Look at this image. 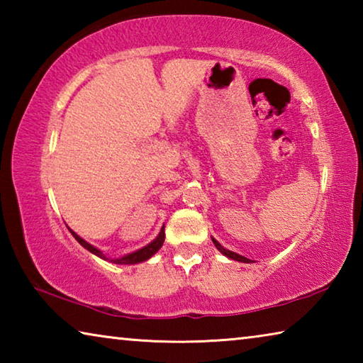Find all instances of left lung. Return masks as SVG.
Instances as JSON below:
<instances>
[{
    "label": "left lung",
    "instance_id": "obj_1",
    "mask_svg": "<svg viewBox=\"0 0 363 363\" xmlns=\"http://www.w3.org/2000/svg\"><path fill=\"white\" fill-rule=\"evenodd\" d=\"M213 243H214V247H216L220 251V253H223L227 257H230V259H235L238 262H251L248 257H245L242 255H237V253H233V251H229V250H225L224 247H220V243L218 240H214V238H213Z\"/></svg>",
    "mask_w": 363,
    "mask_h": 363
}]
</instances>
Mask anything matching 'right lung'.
Wrapping results in <instances>:
<instances>
[{
	"label": "right lung",
	"mask_w": 363,
	"mask_h": 363,
	"mask_svg": "<svg viewBox=\"0 0 363 363\" xmlns=\"http://www.w3.org/2000/svg\"><path fill=\"white\" fill-rule=\"evenodd\" d=\"M70 232H72V235L75 237V240L79 245H82V247H84L86 250L91 251V253H93V255L102 257V259L110 261V262H113V264H138V262L147 261V259H149V257H152L153 255H155L160 248H162V245L164 242V227H162V230H160L158 237L155 238V240L147 245V247L140 248L138 251H134V253H130V255H126V256H121V257H107L106 255L102 253L101 250H97L96 247H93V245H89L88 242L83 240V238L79 237V235H77V233L73 232L72 229H70Z\"/></svg>",
	"instance_id": "right-lung-1"
}]
</instances>
